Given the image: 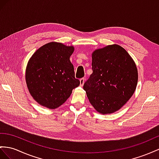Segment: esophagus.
Returning <instances> with one entry per match:
<instances>
[{
	"label": "esophagus",
	"instance_id": "34e87169",
	"mask_svg": "<svg viewBox=\"0 0 159 159\" xmlns=\"http://www.w3.org/2000/svg\"><path fill=\"white\" fill-rule=\"evenodd\" d=\"M84 80H85V79L84 78L80 79V87H83V84L84 83Z\"/></svg>",
	"mask_w": 159,
	"mask_h": 159
}]
</instances>
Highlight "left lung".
<instances>
[{"label": "left lung", "instance_id": "left-lung-1", "mask_svg": "<svg viewBox=\"0 0 159 159\" xmlns=\"http://www.w3.org/2000/svg\"><path fill=\"white\" fill-rule=\"evenodd\" d=\"M93 73L83 89L92 106L101 114L118 111L133 95L138 70L132 57L117 44L92 53Z\"/></svg>", "mask_w": 159, "mask_h": 159}]
</instances>
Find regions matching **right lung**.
Instances as JSON below:
<instances>
[{
	"instance_id": "1",
	"label": "right lung",
	"mask_w": 159,
	"mask_h": 159,
	"mask_svg": "<svg viewBox=\"0 0 159 159\" xmlns=\"http://www.w3.org/2000/svg\"><path fill=\"white\" fill-rule=\"evenodd\" d=\"M73 46L52 42L40 47L32 55L25 70L28 90L39 105L50 109L58 108L79 87L70 57Z\"/></svg>"
}]
</instances>
